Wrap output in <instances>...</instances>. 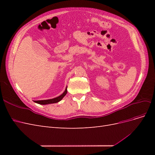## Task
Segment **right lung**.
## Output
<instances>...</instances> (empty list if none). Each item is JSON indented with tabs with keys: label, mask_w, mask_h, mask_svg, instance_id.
I'll list each match as a JSON object with an SVG mask.
<instances>
[{
	"label": "right lung",
	"mask_w": 155,
	"mask_h": 155,
	"mask_svg": "<svg viewBox=\"0 0 155 155\" xmlns=\"http://www.w3.org/2000/svg\"><path fill=\"white\" fill-rule=\"evenodd\" d=\"M67 87H66V89H65L64 92L61 95H60L59 96L53 98V99H50V100H37V101H34V102L37 103V104H40V105H47V104H55V103H58L61 100L64 96L67 94Z\"/></svg>",
	"instance_id": "obj_1"
}]
</instances>
